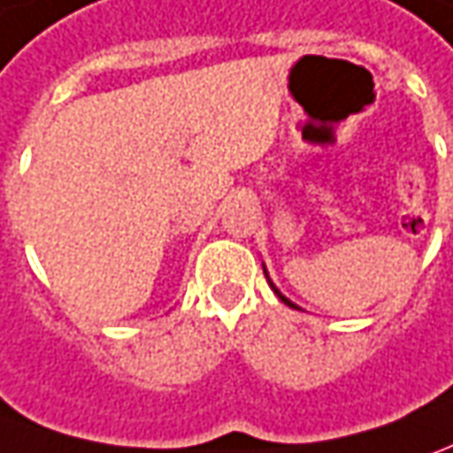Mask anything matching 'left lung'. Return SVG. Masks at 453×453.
<instances>
[{
  "mask_svg": "<svg viewBox=\"0 0 453 453\" xmlns=\"http://www.w3.org/2000/svg\"><path fill=\"white\" fill-rule=\"evenodd\" d=\"M265 275H267V273H265ZM267 282H270V278H267ZM270 288H273V290H275V295H278V297H280V300H282V303H285V304H290V307H295V304H292L290 300H288V297H282V295H280V290H278V288H275V285H273V282H270Z\"/></svg>",
  "mask_w": 453,
  "mask_h": 453,
  "instance_id": "8db88e82",
  "label": "left lung"
}]
</instances>
